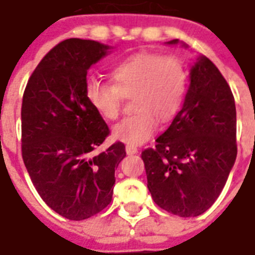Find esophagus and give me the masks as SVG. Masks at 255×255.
<instances>
[{
	"label": "esophagus",
	"mask_w": 255,
	"mask_h": 255,
	"mask_svg": "<svg viewBox=\"0 0 255 255\" xmlns=\"http://www.w3.org/2000/svg\"><path fill=\"white\" fill-rule=\"evenodd\" d=\"M126 153H128V154H129V155L137 154V153H138V149H137V147H135V146L128 145V146H126Z\"/></svg>",
	"instance_id": "1"
}]
</instances>
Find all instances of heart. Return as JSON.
<instances>
[{"label":"heart","instance_id":"obj_1","mask_svg":"<svg viewBox=\"0 0 255 255\" xmlns=\"http://www.w3.org/2000/svg\"><path fill=\"white\" fill-rule=\"evenodd\" d=\"M114 85L89 80L85 96L92 108L108 121L117 120L124 97L133 98L137 112L118 122L112 130L114 139L128 145H141L162 124L173 121L187 93L186 69L177 57L157 53H137L112 70Z\"/></svg>","mask_w":255,"mask_h":255}]
</instances>
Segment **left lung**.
<instances>
[{"label": "left lung", "instance_id": "obj_1", "mask_svg": "<svg viewBox=\"0 0 255 255\" xmlns=\"http://www.w3.org/2000/svg\"><path fill=\"white\" fill-rule=\"evenodd\" d=\"M178 43V39L169 41ZM237 113L230 86L199 57L190 69L182 109L154 147L142 151L147 189L159 208L197 217L216 202L237 158Z\"/></svg>", "mask_w": 255, "mask_h": 255}]
</instances>
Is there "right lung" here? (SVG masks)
Segmentation results:
<instances>
[{
  "mask_svg": "<svg viewBox=\"0 0 255 255\" xmlns=\"http://www.w3.org/2000/svg\"><path fill=\"white\" fill-rule=\"evenodd\" d=\"M109 49L92 39H65L37 65L23 92V163L47 206L72 221L112 202L114 171L126 155L122 142L97 151L110 130L85 96L89 68Z\"/></svg>",
  "mask_w": 255,
  "mask_h": 255,
  "instance_id": "obj_1",
  "label": "right lung"
}]
</instances>
